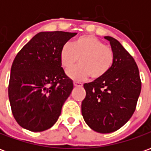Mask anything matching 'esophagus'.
I'll return each instance as SVG.
<instances>
[{
    "instance_id": "esophagus-1",
    "label": "esophagus",
    "mask_w": 151,
    "mask_h": 151,
    "mask_svg": "<svg viewBox=\"0 0 151 151\" xmlns=\"http://www.w3.org/2000/svg\"><path fill=\"white\" fill-rule=\"evenodd\" d=\"M73 86H76V87H81L82 86V84L81 82H73Z\"/></svg>"
}]
</instances>
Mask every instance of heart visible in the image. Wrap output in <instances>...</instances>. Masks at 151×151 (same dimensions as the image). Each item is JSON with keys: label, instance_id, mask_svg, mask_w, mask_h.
<instances>
[{"label": "heart", "instance_id": "b5f03b06", "mask_svg": "<svg viewBox=\"0 0 151 151\" xmlns=\"http://www.w3.org/2000/svg\"><path fill=\"white\" fill-rule=\"evenodd\" d=\"M67 75L74 81L81 82L91 77L96 80L103 78L111 69L114 63L113 51L105 46L104 42L93 35H82L76 39L72 44L65 43L60 52V61Z\"/></svg>", "mask_w": 151, "mask_h": 151}]
</instances>
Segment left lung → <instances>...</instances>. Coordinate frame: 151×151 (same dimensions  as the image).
<instances>
[{
    "label": "left lung",
    "mask_w": 151,
    "mask_h": 151,
    "mask_svg": "<svg viewBox=\"0 0 151 151\" xmlns=\"http://www.w3.org/2000/svg\"><path fill=\"white\" fill-rule=\"evenodd\" d=\"M113 51L114 63L103 78L85 83L86 98L82 102L85 122L98 133L116 131L126 124L136 109L142 82L133 56L120 43L105 36Z\"/></svg>",
    "instance_id": "obj_1"
}]
</instances>
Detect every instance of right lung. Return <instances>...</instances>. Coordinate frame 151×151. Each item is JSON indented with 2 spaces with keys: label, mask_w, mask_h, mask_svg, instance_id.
<instances>
[{
  "label": "right lung",
  "mask_w": 151,
  "mask_h": 151,
  "mask_svg": "<svg viewBox=\"0 0 151 151\" xmlns=\"http://www.w3.org/2000/svg\"><path fill=\"white\" fill-rule=\"evenodd\" d=\"M77 33L43 31L35 35L14 60L9 99L18 124L32 132L54 125L73 89L60 61V49Z\"/></svg>",
  "instance_id": "1"
}]
</instances>
